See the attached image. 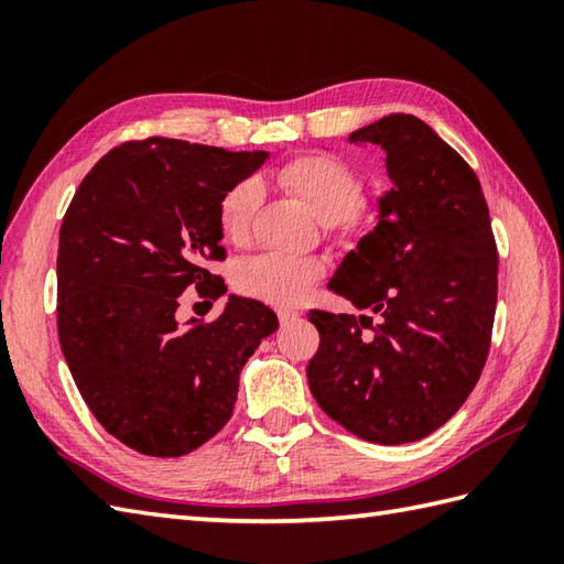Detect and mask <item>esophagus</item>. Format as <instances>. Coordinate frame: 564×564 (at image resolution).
Listing matches in <instances>:
<instances>
[{
	"label": "esophagus",
	"instance_id": "34e87169",
	"mask_svg": "<svg viewBox=\"0 0 564 564\" xmlns=\"http://www.w3.org/2000/svg\"><path fill=\"white\" fill-rule=\"evenodd\" d=\"M301 317L295 313V310H285V307H281L279 310V322H281V327H289V325H293V322Z\"/></svg>",
	"mask_w": 564,
	"mask_h": 564
}]
</instances>
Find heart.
I'll return each instance as SVG.
<instances>
[{
    "mask_svg": "<svg viewBox=\"0 0 564 564\" xmlns=\"http://www.w3.org/2000/svg\"><path fill=\"white\" fill-rule=\"evenodd\" d=\"M279 182L305 203L322 225L349 235L364 223L361 176L351 164L332 154H303L285 162ZM261 203V184L245 178L235 184L220 200V230L227 239L239 242L249 232L251 215ZM319 263L285 254H263L247 261L237 273V285L245 293L273 305H293L317 281Z\"/></svg>",
    "mask_w": 564,
    "mask_h": 564,
    "instance_id": "heart-1",
    "label": "heart"
}]
</instances>
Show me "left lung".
Masks as SVG:
<instances>
[{
    "label": "left lung",
    "mask_w": 564,
    "mask_h": 564,
    "mask_svg": "<svg viewBox=\"0 0 564 564\" xmlns=\"http://www.w3.org/2000/svg\"><path fill=\"white\" fill-rule=\"evenodd\" d=\"M349 140L386 152L390 191L329 289L380 325L313 310L319 349L307 382L334 422L398 446L446 424L480 380L497 310V245L480 182L434 128L392 113Z\"/></svg>",
    "instance_id": "obj_1"
}]
</instances>
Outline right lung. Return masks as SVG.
Masks as SVG:
<instances>
[{
  "mask_svg": "<svg viewBox=\"0 0 564 564\" xmlns=\"http://www.w3.org/2000/svg\"><path fill=\"white\" fill-rule=\"evenodd\" d=\"M269 160L186 140L123 142L91 166L59 227L57 334L97 422L128 448L176 458L232 416L239 373L279 327L230 295L213 322H178V295L227 293L220 200Z\"/></svg>",
  "mask_w": 564,
  "mask_h": 564,
  "instance_id": "right-lung-1",
  "label": "right lung"
}]
</instances>
